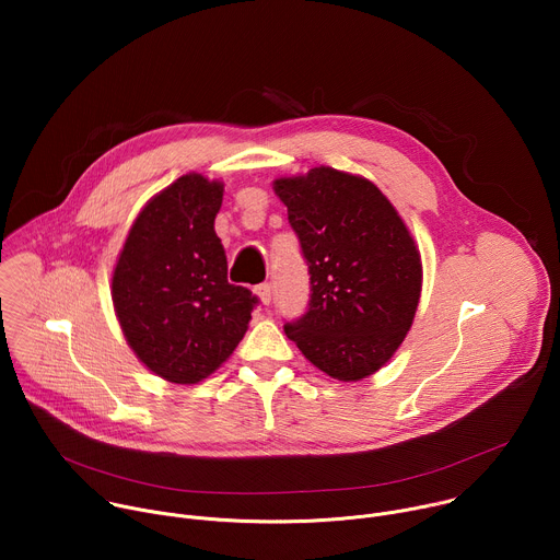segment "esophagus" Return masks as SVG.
Masks as SVG:
<instances>
[{
	"label": "esophagus",
	"mask_w": 560,
	"mask_h": 560,
	"mask_svg": "<svg viewBox=\"0 0 560 560\" xmlns=\"http://www.w3.org/2000/svg\"><path fill=\"white\" fill-rule=\"evenodd\" d=\"M255 294L259 296V301H261L264 305H270V301H272V285H270V283H259V285L255 288Z\"/></svg>",
	"instance_id": "34e87169"
}]
</instances>
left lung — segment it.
Segmentation results:
<instances>
[{
    "instance_id": "obj_1",
    "label": "left lung",
    "mask_w": 560,
    "mask_h": 560,
    "mask_svg": "<svg viewBox=\"0 0 560 560\" xmlns=\"http://www.w3.org/2000/svg\"><path fill=\"white\" fill-rule=\"evenodd\" d=\"M310 272L307 312L283 330L339 381L381 370L412 328L421 255L404 219L368 179L330 166L275 179Z\"/></svg>"
}]
</instances>
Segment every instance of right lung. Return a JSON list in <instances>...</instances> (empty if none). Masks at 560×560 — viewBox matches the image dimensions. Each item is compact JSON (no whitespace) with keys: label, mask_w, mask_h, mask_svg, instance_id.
Listing matches in <instances>:
<instances>
[{"label":"right lung","mask_w":560,"mask_h":560,"mask_svg":"<svg viewBox=\"0 0 560 560\" xmlns=\"http://www.w3.org/2000/svg\"><path fill=\"white\" fill-rule=\"evenodd\" d=\"M223 184L190 173L137 214L113 270V305L137 359L156 376L192 385L244 339L257 296L228 283L214 217Z\"/></svg>","instance_id":"1"}]
</instances>
